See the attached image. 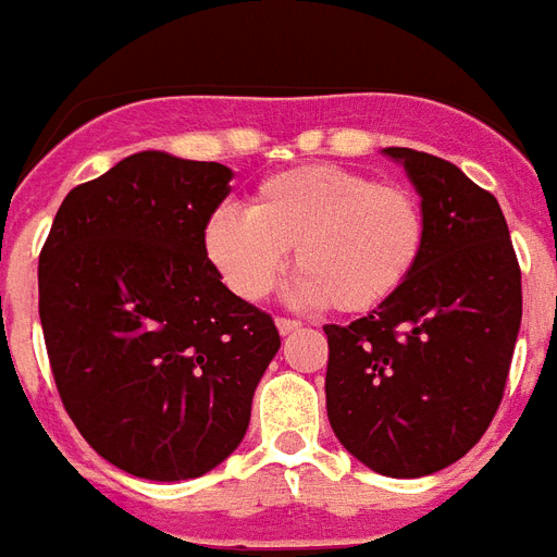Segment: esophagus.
I'll use <instances>...</instances> for the list:
<instances>
[{"mask_svg": "<svg viewBox=\"0 0 557 557\" xmlns=\"http://www.w3.org/2000/svg\"><path fill=\"white\" fill-rule=\"evenodd\" d=\"M277 331L283 336L286 334H294V331H300V322L292 320V317H277Z\"/></svg>", "mask_w": 557, "mask_h": 557, "instance_id": "esophagus-1", "label": "esophagus"}]
</instances>
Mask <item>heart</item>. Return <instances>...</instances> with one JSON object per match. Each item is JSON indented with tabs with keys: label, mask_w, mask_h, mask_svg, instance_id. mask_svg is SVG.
<instances>
[{
	"label": "heart",
	"mask_w": 557,
	"mask_h": 557,
	"mask_svg": "<svg viewBox=\"0 0 557 557\" xmlns=\"http://www.w3.org/2000/svg\"><path fill=\"white\" fill-rule=\"evenodd\" d=\"M428 218L416 191L376 184L336 163L274 172L255 186L249 209H218L203 251L240 300H263L294 249L297 294L336 314L385 306L419 269Z\"/></svg>",
	"instance_id": "1"
}]
</instances>
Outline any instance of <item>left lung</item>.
Listing matches in <instances>:
<instances>
[{
	"instance_id": "1",
	"label": "left lung",
	"mask_w": 557,
	"mask_h": 557,
	"mask_svg": "<svg viewBox=\"0 0 557 557\" xmlns=\"http://www.w3.org/2000/svg\"><path fill=\"white\" fill-rule=\"evenodd\" d=\"M422 195L413 277L350 325H325V408L373 473L419 479L459 461L502 405L521 329V265L498 200L456 163L387 147Z\"/></svg>"
}]
</instances>
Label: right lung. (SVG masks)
I'll return each instance as SVG.
<instances>
[{
  "mask_svg": "<svg viewBox=\"0 0 557 557\" xmlns=\"http://www.w3.org/2000/svg\"><path fill=\"white\" fill-rule=\"evenodd\" d=\"M232 170L138 152L78 184L39 255V317L87 445L149 481L198 479L240 445L280 348L271 314L221 283L203 228Z\"/></svg>",
  "mask_w": 557,
  "mask_h": 557,
  "instance_id": "1",
  "label": "right lung"
}]
</instances>
